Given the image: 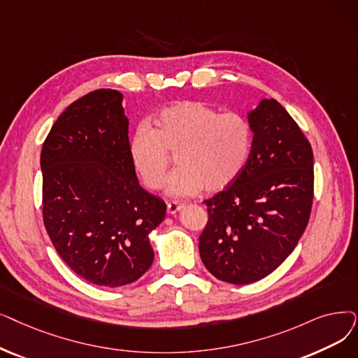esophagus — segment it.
I'll return each instance as SVG.
<instances>
[{
    "instance_id": "esophagus-1",
    "label": "esophagus",
    "mask_w": 358,
    "mask_h": 358,
    "mask_svg": "<svg viewBox=\"0 0 358 358\" xmlns=\"http://www.w3.org/2000/svg\"><path fill=\"white\" fill-rule=\"evenodd\" d=\"M182 208H184V203H181V201H171V203H168V206H166V210L169 215H174L178 210H181Z\"/></svg>"
}]
</instances>
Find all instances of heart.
I'll list each match as a JSON object with an SVG mask.
<instances>
[{"instance_id":"b5f03b06","label":"heart","mask_w":358,"mask_h":358,"mask_svg":"<svg viewBox=\"0 0 358 358\" xmlns=\"http://www.w3.org/2000/svg\"><path fill=\"white\" fill-rule=\"evenodd\" d=\"M155 129L138 127L129 141L130 161L143 184L159 190L169 152L180 166L168 177L171 197L221 192L234 182L252 150V127L237 113H221L203 102L171 105L155 118Z\"/></svg>"}]
</instances>
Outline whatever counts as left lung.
Here are the masks:
<instances>
[{"mask_svg": "<svg viewBox=\"0 0 358 358\" xmlns=\"http://www.w3.org/2000/svg\"><path fill=\"white\" fill-rule=\"evenodd\" d=\"M252 150L238 178L205 200L209 221L199 237L206 269L244 285L268 276L292 253L313 203V150L275 99L247 113Z\"/></svg>", "mask_w": 358, "mask_h": 358, "instance_id": "8db88e82", "label": "left lung"}]
</instances>
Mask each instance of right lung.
<instances>
[{"label":"right lung","instance_id":"obj_1","mask_svg":"<svg viewBox=\"0 0 358 358\" xmlns=\"http://www.w3.org/2000/svg\"><path fill=\"white\" fill-rule=\"evenodd\" d=\"M41 169L43 224L61 259L90 284L137 281L166 205L138 184L122 93L98 89L73 102L45 138Z\"/></svg>","mask_w":358,"mask_h":358}]
</instances>
